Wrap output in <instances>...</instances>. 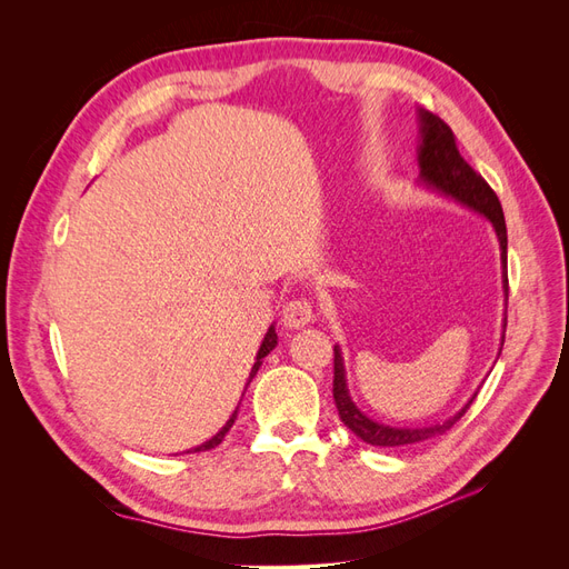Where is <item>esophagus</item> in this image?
<instances>
[{
	"label": "esophagus",
	"instance_id": "1",
	"mask_svg": "<svg viewBox=\"0 0 569 569\" xmlns=\"http://www.w3.org/2000/svg\"><path fill=\"white\" fill-rule=\"evenodd\" d=\"M313 320V303L308 299H291L282 308V322L289 330H301Z\"/></svg>",
	"mask_w": 569,
	"mask_h": 569
}]
</instances>
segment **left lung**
Here are the masks:
<instances>
[{
	"mask_svg": "<svg viewBox=\"0 0 569 569\" xmlns=\"http://www.w3.org/2000/svg\"><path fill=\"white\" fill-rule=\"evenodd\" d=\"M420 118V149H418V163H420V182L435 192H441L443 197H451L458 203L468 206V209L481 213L491 220L496 230L498 244H501V266H503V289L508 297V232H506V218L501 201H498L496 192L489 187V182L481 178L477 170L460 157L456 147L453 130L443 123L439 116L432 111H418ZM503 339H506V325H503ZM335 403L339 410L341 422L347 425L351 432L363 439L370 446H385V449H396V446H412L427 441L432 437L446 435L449 429L468 412L472 406V399L465 403L456 416L449 420L429 425V427H391L370 420L366 412L351 401V393L347 387V370H343L341 349L335 347Z\"/></svg>",
	"mask_w": 569,
	"mask_h": 569,
	"instance_id": "obj_1",
	"label": "left lung"
}]
</instances>
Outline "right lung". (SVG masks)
<instances>
[{
	"label": "right lung",
	"mask_w": 569,
	"mask_h": 569,
	"mask_svg": "<svg viewBox=\"0 0 569 569\" xmlns=\"http://www.w3.org/2000/svg\"><path fill=\"white\" fill-rule=\"evenodd\" d=\"M274 347H278V335H274V325H270V330L266 332V339H263V343H261V349H258V353H256V363H253V368H251V375H249V382L253 380V375L258 372V368H261V363H263V358L274 349ZM249 382H247V387H249ZM244 396V393H242ZM237 410H239V406H237ZM237 410L232 412V416H230V420L226 422V427H222L220 429V432L213 437V439H209V441H203L201 446H197V449H192L194 453H199V451H211V449H216V446L222 441V439H226V435L230 432V427L234 425V420H237ZM189 453V451H187Z\"/></svg>",
	"instance_id": "obj_1"
}]
</instances>
